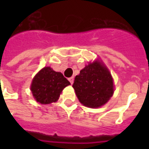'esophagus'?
Listing matches in <instances>:
<instances>
[{
	"label": "esophagus",
	"instance_id": "obj_1",
	"mask_svg": "<svg viewBox=\"0 0 149 149\" xmlns=\"http://www.w3.org/2000/svg\"><path fill=\"white\" fill-rule=\"evenodd\" d=\"M68 79H69V81L70 82V84H73V81H74V77H70V78H69Z\"/></svg>",
	"mask_w": 149,
	"mask_h": 149
}]
</instances>
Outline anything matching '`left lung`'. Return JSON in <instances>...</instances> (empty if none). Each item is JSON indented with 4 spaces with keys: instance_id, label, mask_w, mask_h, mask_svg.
I'll list each match as a JSON object with an SVG mask.
<instances>
[{
    "instance_id": "1",
    "label": "left lung",
    "mask_w": 149,
    "mask_h": 149,
    "mask_svg": "<svg viewBox=\"0 0 149 149\" xmlns=\"http://www.w3.org/2000/svg\"><path fill=\"white\" fill-rule=\"evenodd\" d=\"M79 102L91 108L106 104L113 93V79L108 70L95 61L86 65L72 84Z\"/></svg>"
}]
</instances>
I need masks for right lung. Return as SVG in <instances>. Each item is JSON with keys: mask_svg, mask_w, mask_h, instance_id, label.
Listing matches in <instances>:
<instances>
[{"mask_svg": "<svg viewBox=\"0 0 149 149\" xmlns=\"http://www.w3.org/2000/svg\"><path fill=\"white\" fill-rule=\"evenodd\" d=\"M70 84L61 72H56L50 67H45L34 77L31 91L37 102L48 104L56 102L62 91Z\"/></svg>", "mask_w": 149, "mask_h": 149, "instance_id": "1", "label": "right lung"}]
</instances>
